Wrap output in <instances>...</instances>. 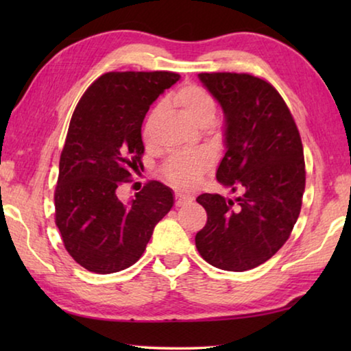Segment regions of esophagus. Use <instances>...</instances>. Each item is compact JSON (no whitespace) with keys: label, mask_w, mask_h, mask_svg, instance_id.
Returning a JSON list of instances; mask_svg holds the SVG:
<instances>
[{"label":"esophagus","mask_w":351,"mask_h":351,"mask_svg":"<svg viewBox=\"0 0 351 351\" xmlns=\"http://www.w3.org/2000/svg\"><path fill=\"white\" fill-rule=\"evenodd\" d=\"M192 203V198L190 197H186V195H181V193H176L175 195V204L178 207H182V206H187Z\"/></svg>","instance_id":"1"}]
</instances>
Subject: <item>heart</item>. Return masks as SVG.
<instances>
[{"instance_id": "obj_1", "label": "heart", "mask_w": 351, "mask_h": 351, "mask_svg": "<svg viewBox=\"0 0 351 351\" xmlns=\"http://www.w3.org/2000/svg\"><path fill=\"white\" fill-rule=\"evenodd\" d=\"M173 104L186 114L195 125L210 127L217 117V102L209 91L198 85H184L171 96ZM161 114V105L153 106L144 122L142 134L150 138L154 123ZM210 165V159L204 153L181 152L171 156L164 165L167 180L180 189L193 187L204 170Z\"/></svg>"}]
</instances>
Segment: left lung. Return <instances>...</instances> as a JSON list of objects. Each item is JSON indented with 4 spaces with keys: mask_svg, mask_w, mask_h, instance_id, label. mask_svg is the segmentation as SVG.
<instances>
[{
    "mask_svg": "<svg viewBox=\"0 0 351 351\" xmlns=\"http://www.w3.org/2000/svg\"><path fill=\"white\" fill-rule=\"evenodd\" d=\"M198 77L224 112L226 153L217 180L243 195H199L207 223L195 245L215 268L243 272L269 260L289 239L305 192L304 147L271 83L235 73Z\"/></svg>",
    "mask_w": 351,
    "mask_h": 351,
    "instance_id": "8db88e82",
    "label": "left lung"
}]
</instances>
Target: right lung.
I'll return each instance as SVG.
<instances>
[{
  "instance_id": "add662e5",
  "label": "right lung",
  "mask_w": 351,
  "mask_h": 351,
  "mask_svg": "<svg viewBox=\"0 0 351 351\" xmlns=\"http://www.w3.org/2000/svg\"><path fill=\"white\" fill-rule=\"evenodd\" d=\"M178 80L167 71L106 73L75 106L60 156L56 224L71 257L88 271L111 274L134 265L173 207V192L159 181L128 203L116 189L142 169V122Z\"/></svg>"
}]
</instances>
